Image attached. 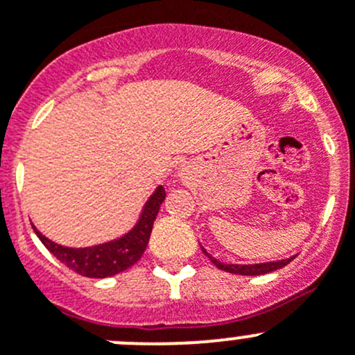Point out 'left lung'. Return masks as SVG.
Returning a JSON list of instances; mask_svg holds the SVG:
<instances>
[{"mask_svg":"<svg viewBox=\"0 0 355 355\" xmlns=\"http://www.w3.org/2000/svg\"><path fill=\"white\" fill-rule=\"evenodd\" d=\"M201 250H203L205 256H207L208 259H210L211 263H214L215 266L218 268V270L227 271V273H234V275H245V277H256V275H266V273H271V271L280 270V268L287 266V264H289L291 261H293L294 257H296V256H291V257H287V259H280V261H268V263L233 264V263H223V261L215 259V257H214V256H210V254H208L203 247H201Z\"/></svg>","mask_w":355,"mask_h":355,"instance_id":"left-lung-1","label":"left lung"}]
</instances>
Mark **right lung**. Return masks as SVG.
<instances>
[{
	"label": "right lung",
	"mask_w": 355,
	"mask_h": 355,
	"mask_svg": "<svg viewBox=\"0 0 355 355\" xmlns=\"http://www.w3.org/2000/svg\"><path fill=\"white\" fill-rule=\"evenodd\" d=\"M164 198H166L164 189L162 185H157L154 193L145 201L140 217L131 230L114 240L91 245V247H66V245L55 243L51 238L40 233L35 224L31 226L49 252L58 257L69 270L77 271L82 277L108 278L131 268L144 256L152 227H154V220Z\"/></svg>",
	"instance_id": "obj_1"
}]
</instances>
